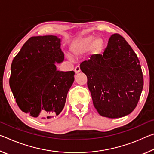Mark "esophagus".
<instances>
[{
	"mask_svg": "<svg viewBox=\"0 0 154 154\" xmlns=\"http://www.w3.org/2000/svg\"><path fill=\"white\" fill-rule=\"evenodd\" d=\"M80 71H81V69H80V67L79 66H77L75 68V73H79Z\"/></svg>",
	"mask_w": 154,
	"mask_h": 154,
	"instance_id": "34e87169",
	"label": "esophagus"
}]
</instances>
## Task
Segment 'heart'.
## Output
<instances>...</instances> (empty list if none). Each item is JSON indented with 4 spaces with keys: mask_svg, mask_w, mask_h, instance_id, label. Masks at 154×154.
<instances>
[{
    "mask_svg": "<svg viewBox=\"0 0 154 154\" xmlns=\"http://www.w3.org/2000/svg\"><path fill=\"white\" fill-rule=\"evenodd\" d=\"M105 48V41L102 38H96L93 35H88L78 38L71 44V51L72 55L80 56L90 49L93 56H99Z\"/></svg>",
    "mask_w": 154,
    "mask_h": 154,
    "instance_id": "1",
    "label": "heart"
}]
</instances>
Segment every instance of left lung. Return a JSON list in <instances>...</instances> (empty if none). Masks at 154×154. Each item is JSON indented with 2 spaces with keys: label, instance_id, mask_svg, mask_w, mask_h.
Masks as SVG:
<instances>
[{
  "label": "left lung",
  "instance_id": "left-lung-1",
  "mask_svg": "<svg viewBox=\"0 0 154 154\" xmlns=\"http://www.w3.org/2000/svg\"><path fill=\"white\" fill-rule=\"evenodd\" d=\"M80 69L100 116L122 118L136 108L143 88L142 70L137 54L119 34L111 36L103 55L92 56Z\"/></svg>",
  "mask_w": 154,
  "mask_h": 154
}]
</instances>
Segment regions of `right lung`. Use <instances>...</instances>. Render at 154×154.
Wrapping results in <instances>:
<instances>
[{
	"instance_id": "right-lung-1",
	"label": "right lung",
	"mask_w": 154,
	"mask_h": 154,
	"mask_svg": "<svg viewBox=\"0 0 154 154\" xmlns=\"http://www.w3.org/2000/svg\"><path fill=\"white\" fill-rule=\"evenodd\" d=\"M61 39L30 37L12 62L9 85L18 106L33 118L50 119L61 113L74 82V71H60L64 61Z\"/></svg>"
}]
</instances>
